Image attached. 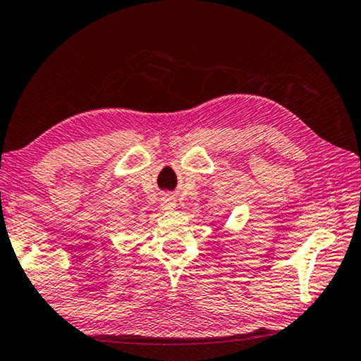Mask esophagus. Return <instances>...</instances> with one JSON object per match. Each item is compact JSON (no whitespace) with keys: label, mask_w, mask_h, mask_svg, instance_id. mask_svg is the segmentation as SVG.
Listing matches in <instances>:
<instances>
[{"label":"esophagus","mask_w":361,"mask_h":361,"mask_svg":"<svg viewBox=\"0 0 361 361\" xmlns=\"http://www.w3.org/2000/svg\"><path fill=\"white\" fill-rule=\"evenodd\" d=\"M176 207V201H175V197H171V196H165L164 199H162V209L164 210H173Z\"/></svg>","instance_id":"34e87169"}]
</instances>
